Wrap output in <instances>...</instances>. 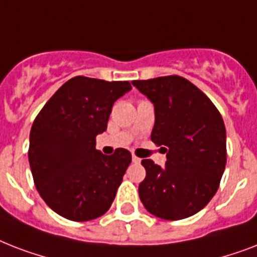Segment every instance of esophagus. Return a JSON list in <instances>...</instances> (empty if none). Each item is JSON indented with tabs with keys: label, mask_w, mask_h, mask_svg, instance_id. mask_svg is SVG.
<instances>
[{
	"label": "esophagus",
	"mask_w": 257,
	"mask_h": 257,
	"mask_svg": "<svg viewBox=\"0 0 257 257\" xmlns=\"http://www.w3.org/2000/svg\"><path fill=\"white\" fill-rule=\"evenodd\" d=\"M132 161L135 163V164H139V163L141 161V159H140V157H137V156H132Z\"/></svg>",
	"instance_id": "esophagus-1"
}]
</instances>
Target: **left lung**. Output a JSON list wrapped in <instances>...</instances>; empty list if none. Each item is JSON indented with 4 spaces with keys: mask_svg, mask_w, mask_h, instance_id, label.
<instances>
[{
    "mask_svg": "<svg viewBox=\"0 0 257 257\" xmlns=\"http://www.w3.org/2000/svg\"><path fill=\"white\" fill-rule=\"evenodd\" d=\"M132 84L155 105L151 139L164 145L165 168L144 159L139 185L147 211L181 220L207 205L219 189L227 164L225 125L219 109L196 85L180 76L136 80Z\"/></svg>",
    "mask_w": 257,
    "mask_h": 257,
    "instance_id": "8db88e82",
    "label": "left lung"
}]
</instances>
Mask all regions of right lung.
I'll return each mask as SVG.
<instances>
[{
  "mask_svg": "<svg viewBox=\"0 0 257 257\" xmlns=\"http://www.w3.org/2000/svg\"><path fill=\"white\" fill-rule=\"evenodd\" d=\"M129 81L76 76L50 97L30 129L34 185L49 208L72 221L97 219L112 205L132 155L117 148L105 156L96 136L106 131L117 98Z\"/></svg>",
  "mask_w": 257,
  "mask_h": 257,
  "instance_id": "1",
  "label": "right lung"
}]
</instances>
